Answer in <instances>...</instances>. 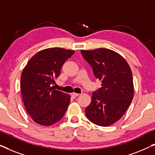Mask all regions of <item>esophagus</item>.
Segmentation results:
<instances>
[{"mask_svg":"<svg viewBox=\"0 0 155 155\" xmlns=\"http://www.w3.org/2000/svg\"><path fill=\"white\" fill-rule=\"evenodd\" d=\"M79 94H78V93H75V92L71 93V96L73 97H76L79 96Z\"/></svg>","mask_w":155,"mask_h":155,"instance_id":"1","label":"esophagus"}]
</instances>
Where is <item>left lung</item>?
Here are the masks:
<instances>
[{
	"instance_id": "1",
	"label": "left lung",
	"mask_w": 155,
	"mask_h": 155,
	"mask_svg": "<svg viewBox=\"0 0 155 155\" xmlns=\"http://www.w3.org/2000/svg\"><path fill=\"white\" fill-rule=\"evenodd\" d=\"M81 54L101 81L86 107V116L97 126H109L122 117L133 98L132 71L120 54L108 48L81 50Z\"/></svg>"
}]
</instances>
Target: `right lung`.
I'll return each instance as SVG.
<instances>
[{
    "instance_id": "add662e5",
    "label": "right lung",
    "mask_w": 155,
    "mask_h": 155,
    "mask_svg": "<svg viewBox=\"0 0 155 155\" xmlns=\"http://www.w3.org/2000/svg\"><path fill=\"white\" fill-rule=\"evenodd\" d=\"M75 51L62 48L41 50L27 62L21 75V93L27 113L41 126H51L63 118L71 96L51 87L63 65Z\"/></svg>"
}]
</instances>
